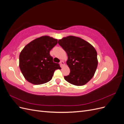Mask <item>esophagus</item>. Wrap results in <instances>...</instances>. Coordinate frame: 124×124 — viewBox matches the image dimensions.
Returning <instances> with one entry per match:
<instances>
[{"instance_id":"obj_1","label":"esophagus","mask_w":124,"mask_h":124,"mask_svg":"<svg viewBox=\"0 0 124 124\" xmlns=\"http://www.w3.org/2000/svg\"><path fill=\"white\" fill-rule=\"evenodd\" d=\"M60 65H61V67H62L63 66L65 65V63H64V62H63V61H61V62H60Z\"/></svg>"}]
</instances>
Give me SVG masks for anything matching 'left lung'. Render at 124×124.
I'll list each match as a JSON object with an SVG mask.
<instances>
[{
    "label": "left lung",
    "instance_id": "obj_1",
    "mask_svg": "<svg viewBox=\"0 0 124 124\" xmlns=\"http://www.w3.org/2000/svg\"><path fill=\"white\" fill-rule=\"evenodd\" d=\"M68 55L70 74L64 78L69 83L82 86L91 80L98 66L97 53L92 44L79 37L69 36L58 40Z\"/></svg>",
    "mask_w": 124,
    "mask_h": 124
}]
</instances>
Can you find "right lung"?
I'll use <instances>...</instances> for the list:
<instances>
[{"instance_id":"right-lung-1","label":"right lung","mask_w":124,"mask_h":124,"mask_svg":"<svg viewBox=\"0 0 124 124\" xmlns=\"http://www.w3.org/2000/svg\"><path fill=\"white\" fill-rule=\"evenodd\" d=\"M58 40L48 36H42L29 42L19 56V66L25 79L35 85L50 81L55 70L61 69L53 61L50 51Z\"/></svg>"}]
</instances>
